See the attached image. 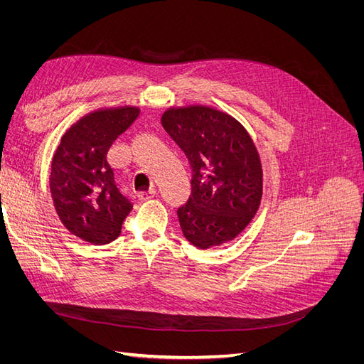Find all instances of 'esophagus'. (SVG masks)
I'll return each mask as SVG.
<instances>
[{"instance_id":"1","label":"esophagus","mask_w":364,"mask_h":364,"mask_svg":"<svg viewBox=\"0 0 364 364\" xmlns=\"http://www.w3.org/2000/svg\"><path fill=\"white\" fill-rule=\"evenodd\" d=\"M139 197H141L142 200H150V199H153V197H156V190L155 188H150L149 191L141 193Z\"/></svg>"}]
</instances>
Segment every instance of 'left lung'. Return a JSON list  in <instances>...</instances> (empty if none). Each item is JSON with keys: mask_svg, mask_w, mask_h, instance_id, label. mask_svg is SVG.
Masks as SVG:
<instances>
[{"mask_svg": "<svg viewBox=\"0 0 364 364\" xmlns=\"http://www.w3.org/2000/svg\"><path fill=\"white\" fill-rule=\"evenodd\" d=\"M161 123L193 168L191 196L178 209L185 238L199 249L234 240L262 199L261 161L246 129L208 106L170 107Z\"/></svg>", "mask_w": 364, "mask_h": 364, "instance_id": "left-lung-1", "label": "left lung"}]
</instances>
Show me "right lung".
<instances>
[{
	"label": "right lung",
	"instance_id": "add662e5",
	"mask_svg": "<svg viewBox=\"0 0 364 364\" xmlns=\"http://www.w3.org/2000/svg\"><path fill=\"white\" fill-rule=\"evenodd\" d=\"M134 106L98 109L65 132L54 153L50 191L63 226L92 245H107L121 234L134 203L121 190L109 149L138 118Z\"/></svg>",
	"mask_w": 364,
	"mask_h": 364
}]
</instances>
